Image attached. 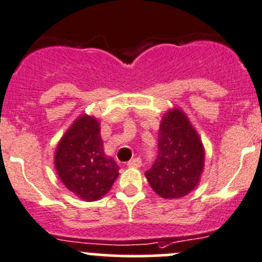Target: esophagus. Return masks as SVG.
Returning a JSON list of instances; mask_svg holds the SVG:
<instances>
[{
	"mask_svg": "<svg viewBox=\"0 0 262 262\" xmlns=\"http://www.w3.org/2000/svg\"><path fill=\"white\" fill-rule=\"evenodd\" d=\"M126 165H128V167H134V168H137V167H141L142 166V160L141 158H133V160H130L129 161L128 163H126Z\"/></svg>",
	"mask_w": 262,
	"mask_h": 262,
	"instance_id": "34e87169",
	"label": "esophagus"
}]
</instances>
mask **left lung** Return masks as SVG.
I'll return each mask as SVG.
<instances>
[{
  "label": "left lung",
  "instance_id": "1",
  "mask_svg": "<svg viewBox=\"0 0 262 262\" xmlns=\"http://www.w3.org/2000/svg\"><path fill=\"white\" fill-rule=\"evenodd\" d=\"M205 149L186 114L170 109L158 129V156L146 178L153 191L165 199H180L199 185Z\"/></svg>",
  "mask_w": 262,
  "mask_h": 262
}]
</instances>
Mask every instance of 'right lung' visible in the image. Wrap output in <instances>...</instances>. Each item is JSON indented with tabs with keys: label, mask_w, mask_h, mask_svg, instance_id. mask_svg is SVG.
I'll return each instance as SVG.
<instances>
[{
	"label": "right lung",
	"mask_w": 262,
	"mask_h": 262,
	"mask_svg": "<svg viewBox=\"0 0 262 262\" xmlns=\"http://www.w3.org/2000/svg\"><path fill=\"white\" fill-rule=\"evenodd\" d=\"M54 166L63 185L86 202L101 199L119 176L114 158L104 153L99 120L87 114L78 116L58 142Z\"/></svg>",
	"instance_id": "add662e5"
}]
</instances>
